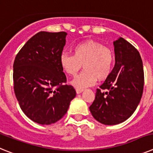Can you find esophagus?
<instances>
[{
  "instance_id": "esophagus-1",
  "label": "esophagus",
  "mask_w": 153,
  "mask_h": 153,
  "mask_svg": "<svg viewBox=\"0 0 153 153\" xmlns=\"http://www.w3.org/2000/svg\"><path fill=\"white\" fill-rule=\"evenodd\" d=\"M76 93H77V94H79V93H81L83 91V90H81V89H76Z\"/></svg>"
}]
</instances>
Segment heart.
Listing matches in <instances>:
<instances>
[{
  "label": "heart",
  "mask_w": 153,
  "mask_h": 153,
  "mask_svg": "<svg viewBox=\"0 0 153 153\" xmlns=\"http://www.w3.org/2000/svg\"><path fill=\"white\" fill-rule=\"evenodd\" d=\"M113 63V51L94 40L77 44L73 48V54L63 53L60 56L62 69L70 76L77 75L83 65L84 71L72 81L76 88L81 90L94 85L97 79H106L111 73Z\"/></svg>",
  "instance_id": "heart-1"
}]
</instances>
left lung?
Wrapping results in <instances>:
<instances>
[{
    "label": "left lung",
    "mask_w": 153,
    "mask_h": 153,
    "mask_svg": "<svg viewBox=\"0 0 153 153\" xmlns=\"http://www.w3.org/2000/svg\"><path fill=\"white\" fill-rule=\"evenodd\" d=\"M115 66L104 83L97 89L90 110L104 125H117L132 116L140 103L144 72L140 53L123 37L113 42Z\"/></svg>",
    "instance_id": "8db88e82"
}]
</instances>
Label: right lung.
<instances>
[{"mask_svg":"<svg viewBox=\"0 0 153 153\" xmlns=\"http://www.w3.org/2000/svg\"><path fill=\"white\" fill-rule=\"evenodd\" d=\"M66 32L40 31L24 44L13 62V90L24 114L50 125L60 120L76 97L60 64Z\"/></svg>","mask_w":153,"mask_h":153,"instance_id":"obj_1","label":"right lung"}]
</instances>
